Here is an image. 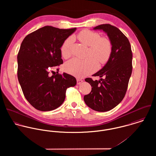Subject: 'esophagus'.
Returning <instances> with one entry per match:
<instances>
[{
	"instance_id": "34e87169",
	"label": "esophagus",
	"mask_w": 156,
	"mask_h": 156,
	"mask_svg": "<svg viewBox=\"0 0 156 156\" xmlns=\"http://www.w3.org/2000/svg\"><path fill=\"white\" fill-rule=\"evenodd\" d=\"M82 82H83V80H82L80 79H77V85H79Z\"/></svg>"
}]
</instances>
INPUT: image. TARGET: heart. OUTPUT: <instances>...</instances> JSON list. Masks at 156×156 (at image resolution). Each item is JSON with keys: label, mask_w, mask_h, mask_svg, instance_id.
<instances>
[{"label": "heart", "mask_w": 156, "mask_h": 156, "mask_svg": "<svg viewBox=\"0 0 156 156\" xmlns=\"http://www.w3.org/2000/svg\"><path fill=\"white\" fill-rule=\"evenodd\" d=\"M77 38L80 43L89 47L87 54L88 58L84 60L73 58L67 62L64 68L70 74L81 78L95 71L98 67L97 62L105 64L109 60L112 52V44L108 38L101 37L98 32L88 29L80 32ZM73 42V38L69 37L61 45V52L64 58L71 56Z\"/></svg>", "instance_id": "heart-1"}]
</instances>
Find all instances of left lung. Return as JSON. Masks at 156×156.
Instances as JSON below:
<instances>
[{
	"label": "left lung",
	"instance_id": "left-lung-1",
	"mask_svg": "<svg viewBox=\"0 0 156 156\" xmlns=\"http://www.w3.org/2000/svg\"><path fill=\"white\" fill-rule=\"evenodd\" d=\"M94 29L103 30L108 34L112 52L105 66L93 75L101 77L100 80L85 79L92 89L83 99L86 105L95 111H109L120 103L126 95L132 73L133 54L128 38L116 27L103 24Z\"/></svg>",
	"mask_w": 156,
	"mask_h": 156
}]
</instances>
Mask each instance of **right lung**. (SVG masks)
Wrapping results in <instances>:
<instances>
[{
  "label": "right lung",
  "mask_w": 156,
  "mask_h": 156,
  "mask_svg": "<svg viewBox=\"0 0 156 156\" xmlns=\"http://www.w3.org/2000/svg\"><path fill=\"white\" fill-rule=\"evenodd\" d=\"M76 29L45 26L23 40L17 55L18 79L26 99L38 111L59 107L67 88L76 85V78L67 73L49 76L51 67L63 64L61 45Z\"/></svg>",
  "instance_id": "right-lung-1"
}]
</instances>
